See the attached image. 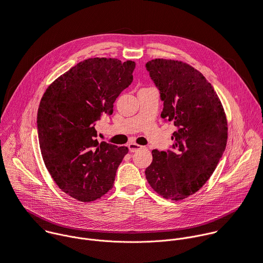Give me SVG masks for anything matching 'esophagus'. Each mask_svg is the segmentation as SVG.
Listing matches in <instances>:
<instances>
[{
    "label": "esophagus",
    "mask_w": 263,
    "mask_h": 263,
    "mask_svg": "<svg viewBox=\"0 0 263 263\" xmlns=\"http://www.w3.org/2000/svg\"><path fill=\"white\" fill-rule=\"evenodd\" d=\"M145 147L144 146H141L139 144H136V143H129L128 144V149L130 152H136V151H139L141 149H144Z\"/></svg>",
    "instance_id": "34e87169"
}]
</instances>
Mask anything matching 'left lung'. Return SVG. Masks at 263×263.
Returning a JSON list of instances; mask_svg holds the SVG:
<instances>
[{
    "label": "left lung",
    "instance_id": "1",
    "mask_svg": "<svg viewBox=\"0 0 263 263\" xmlns=\"http://www.w3.org/2000/svg\"><path fill=\"white\" fill-rule=\"evenodd\" d=\"M146 69L163 101L161 117L173 121L172 150H152L148 183L164 198L182 200L214 173L227 143V120L211 83L190 65L156 59Z\"/></svg>",
    "mask_w": 263,
    "mask_h": 263
}]
</instances>
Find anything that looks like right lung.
<instances>
[{
  "instance_id": "add662e5",
  "label": "right lung",
  "mask_w": 263,
  "mask_h": 263,
  "mask_svg": "<svg viewBox=\"0 0 263 263\" xmlns=\"http://www.w3.org/2000/svg\"><path fill=\"white\" fill-rule=\"evenodd\" d=\"M136 63L85 60L55 79L38 109V136L44 163L57 185L80 201L105 195L114 184L127 147L98 142L96 123L133 82Z\"/></svg>"
}]
</instances>
